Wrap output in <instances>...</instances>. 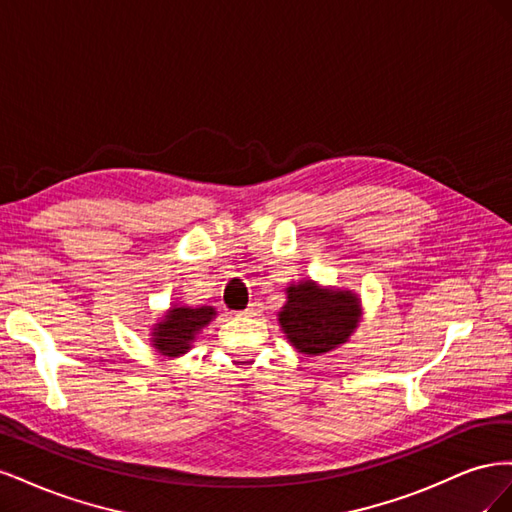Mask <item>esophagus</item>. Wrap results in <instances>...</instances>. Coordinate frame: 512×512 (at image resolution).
I'll return each mask as SVG.
<instances>
[{"label": "esophagus", "instance_id": "obj_1", "mask_svg": "<svg viewBox=\"0 0 512 512\" xmlns=\"http://www.w3.org/2000/svg\"><path fill=\"white\" fill-rule=\"evenodd\" d=\"M243 316H247V318H254V316H260V305L258 303H252L250 307L245 309L243 312Z\"/></svg>", "mask_w": 512, "mask_h": 512}]
</instances>
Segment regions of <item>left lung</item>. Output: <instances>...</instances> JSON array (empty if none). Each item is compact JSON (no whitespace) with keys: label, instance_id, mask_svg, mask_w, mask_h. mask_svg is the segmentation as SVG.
<instances>
[{"label":"left lung","instance_id":"obj_1","mask_svg":"<svg viewBox=\"0 0 512 512\" xmlns=\"http://www.w3.org/2000/svg\"><path fill=\"white\" fill-rule=\"evenodd\" d=\"M277 320L294 350L320 356L344 346L359 329L363 305L350 288L299 280L286 288V303L277 312Z\"/></svg>","mask_w":512,"mask_h":512}]
</instances>
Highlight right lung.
<instances>
[{
  "label": "right lung",
  "mask_w": 512,
  "mask_h": 512,
  "mask_svg": "<svg viewBox=\"0 0 512 512\" xmlns=\"http://www.w3.org/2000/svg\"><path fill=\"white\" fill-rule=\"evenodd\" d=\"M218 312L213 305H185L173 303L166 312L151 324L149 342L151 348L168 359H179L194 348L196 337L209 327Z\"/></svg>",
  "instance_id": "add662e5"
}]
</instances>
